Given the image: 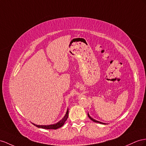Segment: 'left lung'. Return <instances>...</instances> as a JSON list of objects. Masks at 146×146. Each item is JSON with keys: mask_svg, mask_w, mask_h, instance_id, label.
I'll return each instance as SVG.
<instances>
[{"mask_svg": "<svg viewBox=\"0 0 146 146\" xmlns=\"http://www.w3.org/2000/svg\"><path fill=\"white\" fill-rule=\"evenodd\" d=\"M88 117L90 118L92 121H93L94 122H96V123H101V124H105V123H102V122H100V121H97V120H96V119H93L92 117H90V115H89V113H88Z\"/></svg>", "mask_w": 146, "mask_h": 146, "instance_id": "1", "label": "left lung"}]
</instances>
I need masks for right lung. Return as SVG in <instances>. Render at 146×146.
<instances>
[{
  "mask_svg": "<svg viewBox=\"0 0 146 146\" xmlns=\"http://www.w3.org/2000/svg\"><path fill=\"white\" fill-rule=\"evenodd\" d=\"M68 117V109H67L66 113L65 115V117H63L60 121H59L58 123H55V124L54 125H37L33 123V125L36 126L37 128H43V129H57L59 128H60L63 125H64L65 122L67 119Z\"/></svg>",
  "mask_w": 146,
  "mask_h": 146,
  "instance_id": "1",
  "label": "right lung"
}]
</instances>
